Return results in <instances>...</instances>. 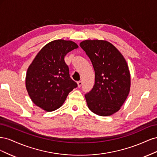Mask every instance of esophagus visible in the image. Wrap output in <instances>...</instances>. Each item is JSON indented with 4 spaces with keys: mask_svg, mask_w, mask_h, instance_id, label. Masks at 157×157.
<instances>
[{
    "mask_svg": "<svg viewBox=\"0 0 157 157\" xmlns=\"http://www.w3.org/2000/svg\"><path fill=\"white\" fill-rule=\"evenodd\" d=\"M77 84H78V87L80 88V87L82 86V81H78V82H77Z\"/></svg>",
    "mask_w": 157,
    "mask_h": 157,
    "instance_id": "1",
    "label": "esophagus"
}]
</instances>
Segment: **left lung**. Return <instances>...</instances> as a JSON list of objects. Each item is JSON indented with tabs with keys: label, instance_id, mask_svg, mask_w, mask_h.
I'll return each instance as SVG.
<instances>
[{
	"label": "left lung",
	"instance_id": "obj_1",
	"mask_svg": "<svg viewBox=\"0 0 157 157\" xmlns=\"http://www.w3.org/2000/svg\"><path fill=\"white\" fill-rule=\"evenodd\" d=\"M80 46L91 60L95 84L85 94L89 109L99 116H110L121 109L129 94L130 74L121 52L103 40H85Z\"/></svg>",
	"mask_w": 157,
	"mask_h": 157
}]
</instances>
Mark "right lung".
<instances>
[{"instance_id":"obj_1","label":"right lung","mask_w":157,"mask_h":157,"mask_svg":"<svg viewBox=\"0 0 157 157\" xmlns=\"http://www.w3.org/2000/svg\"><path fill=\"white\" fill-rule=\"evenodd\" d=\"M78 46L71 40H55L46 44L27 69L25 86L35 105L53 111L63 105L70 92L77 87L71 78L64 58Z\"/></svg>"}]
</instances>
